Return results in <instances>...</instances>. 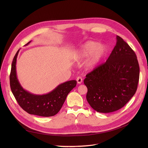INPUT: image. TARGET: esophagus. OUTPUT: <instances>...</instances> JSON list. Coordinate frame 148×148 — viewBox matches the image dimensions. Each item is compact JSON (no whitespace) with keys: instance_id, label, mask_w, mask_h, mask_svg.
Masks as SVG:
<instances>
[{"instance_id":"esophagus-1","label":"esophagus","mask_w":148,"mask_h":148,"mask_svg":"<svg viewBox=\"0 0 148 148\" xmlns=\"http://www.w3.org/2000/svg\"><path fill=\"white\" fill-rule=\"evenodd\" d=\"M76 80H77V83H79V84L82 83V82H83V79H82V78L81 77H77V79H76Z\"/></svg>"}]
</instances>
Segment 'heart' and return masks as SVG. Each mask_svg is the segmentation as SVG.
<instances>
[{"label": "heart", "instance_id": "obj_1", "mask_svg": "<svg viewBox=\"0 0 148 148\" xmlns=\"http://www.w3.org/2000/svg\"><path fill=\"white\" fill-rule=\"evenodd\" d=\"M107 51L106 47L102 44L93 41H89L83 44L75 55V60L80 61L89 57L86 66L88 69L95 67Z\"/></svg>", "mask_w": 148, "mask_h": 148}]
</instances>
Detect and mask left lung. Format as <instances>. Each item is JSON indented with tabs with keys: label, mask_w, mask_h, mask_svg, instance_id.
Segmentation results:
<instances>
[{
	"label": "left lung",
	"mask_w": 148,
	"mask_h": 148,
	"mask_svg": "<svg viewBox=\"0 0 148 148\" xmlns=\"http://www.w3.org/2000/svg\"><path fill=\"white\" fill-rule=\"evenodd\" d=\"M140 68L134 51L119 36L104 64L88 74L84 84L86 99L99 113H111L125 106L137 89Z\"/></svg>",
	"instance_id": "1"
}]
</instances>
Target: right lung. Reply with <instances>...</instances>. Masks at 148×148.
Instances as JSON below:
<instances>
[{"label":"right lung","mask_w":148,"mask_h":148,"mask_svg":"<svg viewBox=\"0 0 148 148\" xmlns=\"http://www.w3.org/2000/svg\"><path fill=\"white\" fill-rule=\"evenodd\" d=\"M19 51L20 49L13 59L10 76L11 89L14 97L23 109L30 114L44 117L54 116L60 110L70 91L76 86L77 81L73 80L60 84L46 94H31L22 88L17 79L16 62Z\"/></svg>","instance_id":"1"}]
</instances>
